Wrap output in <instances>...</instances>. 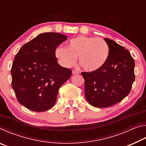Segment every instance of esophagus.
<instances>
[{
	"mask_svg": "<svg viewBox=\"0 0 146 146\" xmlns=\"http://www.w3.org/2000/svg\"><path fill=\"white\" fill-rule=\"evenodd\" d=\"M80 72H79V71H78V70H72V73L73 74V75H75V74H78V73H79Z\"/></svg>",
	"mask_w": 146,
	"mask_h": 146,
	"instance_id": "obj_1",
	"label": "esophagus"
}]
</instances>
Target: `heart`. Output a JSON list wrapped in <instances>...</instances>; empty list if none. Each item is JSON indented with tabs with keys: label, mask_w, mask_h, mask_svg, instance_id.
Here are the masks:
<instances>
[{
	"label": "heart",
	"mask_w": 146,
	"mask_h": 146,
	"mask_svg": "<svg viewBox=\"0 0 146 146\" xmlns=\"http://www.w3.org/2000/svg\"><path fill=\"white\" fill-rule=\"evenodd\" d=\"M108 43L101 38L80 35L71 39L68 47L60 45L55 49V55L62 66L70 68L79 62L86 71L99 70L110 56Z\"/></svg>",
	"instance_id": "heart-1"
}]
</instances>
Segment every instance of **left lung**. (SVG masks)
Here are the masks:
<instances>
[{"label":"left lung","mask_w":146,"mask_h":146,"mask_svg":"<svg viewBox=\"0 0 146 146\" xmlns=\"http://www.w3.org/2000/svg\"><path fill=\"white\" fill-rule=\"evenodd\" d=\"M110 49L104 65L91 72H82L85 80V97L91 106L108 108L129 95L134 82L135 61L127 49L104 38Z\"/></svg>","instance_id":"8db88e82"}]
</instances>
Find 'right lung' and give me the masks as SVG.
Segmentation results:
<instances>
[{
  "label": "right lung",
  "instance_id": "add662e5",
  "mask_svg": "<svg viewBox=\"0 0 146 146\" xmlns=\"http://www.w3.org/2000/svg\"><path fill=\"white\" fill-rule=\"evenodd\" d=\"M58 33L38 35L20 49L15 56L11 87L18 102L33 111H45L55 104L59 88L71 70L57 63L55 51L67 40Z\"/></svg>",
  "mask_w": 146,
  "mask_h": 146
}]
</instances>
